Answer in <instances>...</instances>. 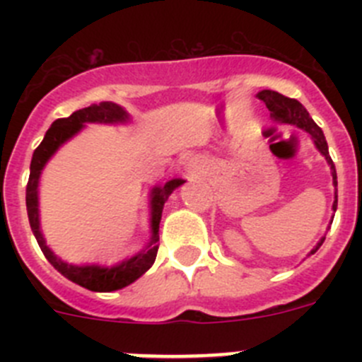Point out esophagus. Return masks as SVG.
Returning a JSON list of instances; mask_svg holds the SVG:
<instances>
[{"label": "esophagus", "instance_id": "obj_1", "mask_svg": "<svg viewBox=\"0 0 362 362\" xmlns=\"http://www.w3.org/2000/svg\"><path fill=\"white\" fill-rule=\"evenodd\" d=\"M188 168H190V170H196V168H197V161H190V163H188Z\"/></svg>", "mask_w": 362, "mask_h": 362}]
</instances>
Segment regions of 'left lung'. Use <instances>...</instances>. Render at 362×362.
<instances>
[{
	"mask_svg": "<svg viewBox=\"0 0 362 362\" xmlns=\"http://www.w3.org/2000/svg\"><path fill=\"white\" fill-rule=\"evenodd\" d=\"M257 98L261 99L264 105H267V108L270 110V117L276 121V123L293 124V127H297V129L306 130V132L312 136V139H313V143H315V146H317V150L322 153V156H325V159L328 161V165H330L332 177H334V187H337L335 165H334V161H332L330 153H328V145H326L325 134H322V130L319 129L317 123H315V121L310 117L308 110H306V108L303 107L299 101H297V99L286 98V95L279 94V92H276V90H261L257 94ZM332 209H334V212L337 210V194H335V201H334V206H332ZM322 243H325V238L317 243V246H315V248H313L310 254H315Z\"/></svg>",
	"mask_w": 362,
	"mask_h": 362,
	"instance_id": "left-lung-1",
	"label": "left lung"
}]
</instances>
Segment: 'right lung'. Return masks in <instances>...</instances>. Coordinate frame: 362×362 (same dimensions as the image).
Listing matches in <instances>:
<instances>
[{"instance_id": "obj_1", "label": "right lung", "mask_w": 362, "mask_h": 362, "mask_svg": "<svg viewBox=\"0 0 362 362\" xmlns=\"http://www.w3.org/2000/svg\"><path fill=\"white\" fill-rule=\"evenodd\" d=\"M127 121H129V114L119 105L110 103V101H103V103L90 105V107L81 108V110H76L72 116L56 119L50 124V129L45 134L43 141L34 150V156H32L30 161V175H28L27 183V212L34 238H36L45 257L49 259V263L62 276H65L66 279L79 284L83 288L92 290V292H114V290L124 288L136 279H139L152 267L159 248V223H161L165 201L185 181L183 179H172L163 187L152 188V192H150V228H152L150 243L139 254L132 255V257L116 264V267H98V264L76 267V264L65 263L57 255H54V252L45 243L43 233H41L40 228L37 185H40L41 170L45 168L47 161L52 158L63 143H66L70 137L76 136L86 123H127Z\"/></svg>"}]
</instances>
